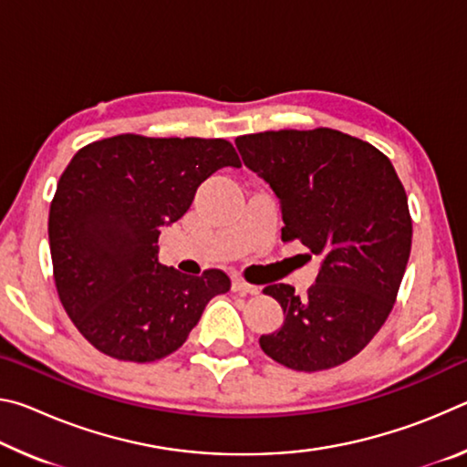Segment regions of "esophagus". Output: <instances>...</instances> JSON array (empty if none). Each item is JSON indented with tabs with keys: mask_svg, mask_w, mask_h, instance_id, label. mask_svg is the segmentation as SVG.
<instances>
[{
	"mask_svg": "<svg viewBox=\"0 0 467 467\" xmlns=\"http://www.w3.org/2000/svg\"><path fill=\"white\" fill-rule=\"evenodd\" d=\"M233 292H236V295H257L259 288L253 286V284H247L241 278H233Z\"/></svg>",
	"mask_w": 467,
	"mask_h": 467,
	"instance_id": "1",
	"label": "esophagus"
}]
</instances>
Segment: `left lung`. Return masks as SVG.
Instances as JSON below:
<instances>
[{
  "label": "left lung",
  "instance_id": "obj_1",
  "mask_svg": "<svg viewBox=\"0 0 467 467\" xmlns=\"http://www.w3.org/2000/svg\"><path fill=\"white\" fill-rule=\"evenodd\" d=\"M234 144L278 195L282 241H300L323 259L303 296L290 284L264 288L284 323L259 346L303 373L342 365L393 309L412 247L406 189L389 158L337 130L262 131Z\"/></svg>",
  "mask_w": 467,
  "mask_h": 467
}]
</instances>
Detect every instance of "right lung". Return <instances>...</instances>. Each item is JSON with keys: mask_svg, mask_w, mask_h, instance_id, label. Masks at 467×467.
<instances>
[{"mask_svg": "<svg viewBox=\"0 0 467 467\" xmlns=\"http://www.w3.org/2000/svg\"><path fill=\"white\" fill-rule=\"evenodd\" d=\"M241 167L231 141L121 133L80 148L49 210L53 278L88 342L117 360L154 362L185 344L205 305L231 288L223 270L158 264V234L205 179Z\"/></svg>", "mask_w": 467, "mask_h": 467, "instance_id": "1", "label": "right lung"}]
</instances>
